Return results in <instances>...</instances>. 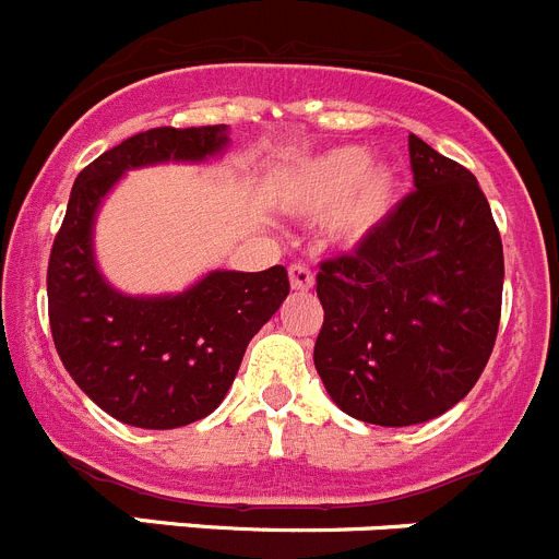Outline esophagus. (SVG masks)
Listing matches in <instances>:
<instances>
[{
  "label": "esophagus",
  "mask_w": 559,
  "mask_h": 559,
  "mask_svg": "<svg viewBox=\"0 0 559 559\" xmlns=\"http://www.w3.org/2000/svg\"><path fill=\"white\" fill-rule=\"evenodd\" d=\"M289 286L295 292H309L314 286V275L306 264H292L289 267Z\"/></svg>",
  "instance_id": "34e87169"
}]
</instances>
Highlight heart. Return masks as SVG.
<instances>
[{
    "mask_svg": "<svg viewBox=\"0 0 559 559\" xmlns=\"http://www.w3.org/2000/svg\"><path fill=\"white\" fill-rule=\"evenodd\" d=\"M278 198L298 217H329L331 242L356 250L399 209L401 173L386 160L367 164L361 147H334L286 173Z\"/></svg>",
    "mask_w": 559,
    "mask_h": 559,
    "instance_id": "1",
    "label": "heart"
}]
</instances>
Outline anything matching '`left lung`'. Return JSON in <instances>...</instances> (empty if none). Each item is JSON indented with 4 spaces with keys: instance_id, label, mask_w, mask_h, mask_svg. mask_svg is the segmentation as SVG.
I'll use <instances>...</instances> for the list:
<instances>
[{
    "instance_id": "1",
    "label": "left lung",
    "mask_w": 559,
    "mask_h": 559,
    "mask_svg": "<svg viewBox=\"0 0 559 559\" xmlns=\"http://www.w3.org/2000/svg\"><path fill=\"white\" fill-rule=\"evenodd\" d=\"M417 192L350 255L325 261L314 367L345 415L415 426L460 404L490 359L504 250L479 180L409 135Z\"/></svg>"
}]
</instances>
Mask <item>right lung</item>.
Returning <instances> with one entry per match:
<instances>
[{"label":"right lung","mask_w":559,"mask_h":559,"mask_svg":"<svg viewBox=\"0 0 559 559\" xmlns=\"http://www.w3.org/2000/svg\"><path fill=\"white\" fill-rule=\"evenodd\" d=\"M228 147V124L130 135L78 175L55 236L47 298L60 361L99 409L135 429H178L217 409L248 342L289 295L281 264L209 270L160 295H128L99 270V209L130 169L211 164Z\"/></svg>","instance_id":"1"}]
</instances>
